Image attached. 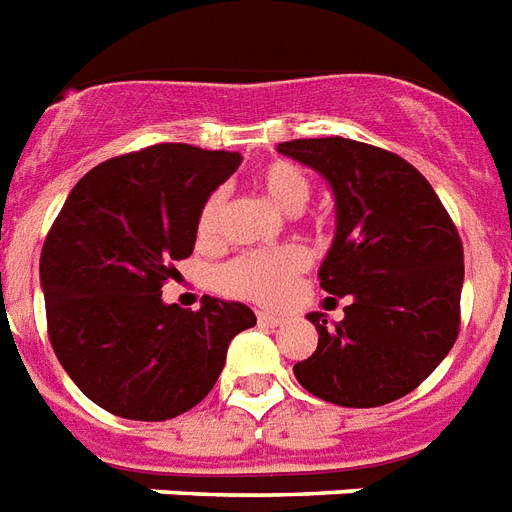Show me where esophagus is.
Segmentation results:
<instances>
[{"mask_svg": "<svg viewBox=\"0 0 512 512\" xmlns=\"http://www.w3.org/2000/svg\"><path fill=\"white\" fill-rule=\"evenodd\" d=\"M256 322H259V327L264 329H274V327H280L282 319L280 316L269 314V311H259V314H256Z\"/></svg>", "mask_w": 512, "mask_h": 512, "instance_id": "esophagus-1", "label": "esophagus"}]
</instances>
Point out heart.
I'll return each instance as SVG.
<instances>
[{"label": "heart", "instance_id": "b5f03b06", "mask_svg": "<svg viewBox=\"0 0 512 512\" xmlns=\"http://www.w3.org/2000/svg\"><path fill=\"white\" fill-rule=\"evenodd\" d=\"M253 183L285 214H301L314 190L308 172L287 159H274L264 164L253 177ZM225 206V190H214L206 196L196 219V235L201 243L219 240L222 225H225ZM306 264V251L298 246L248 251L219 266L214 274V285L219 293L230 298L261 303V306H280L282 301H287L293 282L301 277Z\"/></svg>", "mask_w": 512, "mask_h": 512}]
</instances>
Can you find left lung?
<instances>
[{"label":"left lung","instance_id":"1","mask_svg":"<svg viewBox=\"0 0 512 512\" xmlns=\"http://www.w3.org/2000/svg\"><path fill=\"white\" fill-rule=\"evenodd\" d=\"M335 190L337 235L319 280L348 298L327 327L308 314L319 345L293 366L311 395L345 408H377L413 392L460 332L463 243L421 172L403 156L350 138H298L277 146Z\"/></svg>","mask_w":512,"mask_h":512}]
</instances>
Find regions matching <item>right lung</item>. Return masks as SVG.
<instances>
[{"mask_svg": "<svg viewBox=\"0 0 512 512\" xmlns=\"http://www.w3.org/2000/svg\"><path fill=\"white\" fill-rule=\"evenodd\" d=\"M238 164V151L156 143L101 162L59 209L41 248L46 332L104 411L130 421L190 411L222 374L232 337L256 324L243 303L162 301L175 261L196 246L201 204Z\"/></svg>", "mask_w": 512, "mask_h": 512, "instance_id": "obj_1", "label": "right lung"}]
</instances>
